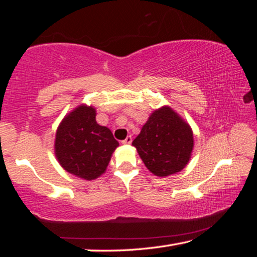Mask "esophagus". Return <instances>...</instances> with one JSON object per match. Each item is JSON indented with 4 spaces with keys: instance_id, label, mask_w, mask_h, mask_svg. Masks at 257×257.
<instances>
[{
    "instance_id": "34e87169",
    "label": "esophagus",
    "mask_w": 257,
    "mask_h": 257,
    "mask_svg": "<svg viewBox=\"0 0 257 257\" xmlns=\"http://www.w3.org/2000/svg\"><path fill=\"white\" fill-rule=\"evenodd\" d=\"M132 142H133V138H132V136H128L127 138L124 139V141H122L121 143H122L123 145H129V144H132Z\"/></svg>"
}]
</instances>
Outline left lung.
I'll return each instance as SVG.
<instances>
[{"label":"left lung","mask_w":257,"mask_h":257,"mask_svg":"<svg viewBox=\"0 0 257 257\" xmlns=\"http://www.w3.org/2000/svg\"><path fill=\"white\" fill-rule=\"evenodd\" d=\"M133 146L153 175L168 177L188 164L194 150L193 129L172 107L164 105L151 113Z\"/></svg>","instance_id":"obj_1"}]
</instances>
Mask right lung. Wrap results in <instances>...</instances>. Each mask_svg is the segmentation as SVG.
Instances as JSON below:
<instances>
[{
	"instance_id": "add662e5",
	"label": "right lung",
	"mask_w": 257,
	"mask_h": 257,
	"mask_svg": "<svg viewBox=\"0 0 257 257\" xmlns=\"http://www.w3.org/2000/svg\"><path fill=\"white\" fill-rule=\"evenodd\" d=\"M118 146L111 130L96 122V108L80 104L64 116L56 129L54 154L67 172L90 181L106 171Z\"/></svg>"
}]
</instances>
